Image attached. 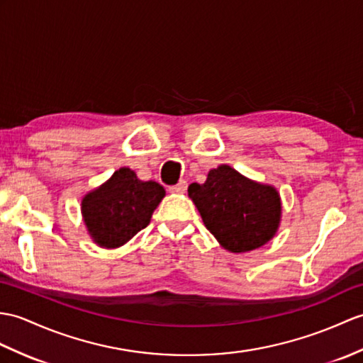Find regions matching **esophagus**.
<instances>
[{
  "label": "esophagus",
  "mask_w": 363,
  "mask_h": 363,
  "mask_svg": "<svg viewBox=\"0 0 363 363\" xmlns=\"http://www.w3.org/2000/svg\"><path fill=\"white\" fill-rule=\"evenodd\" d=\"M185 190H187V182H185V181H181L176 185L168 187V191H172V193H185Z\"/></svg>",
  "instance_id": "obj_1"
}]
</instances>
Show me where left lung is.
I'll return each mask as SVG.
<instances>
[{"mask_svg": "<svg viewBox=\"0 0 363 363\" xmlns=\"http://www.w3.org/2000/svg\"><path fill=\"white\" fill-rule=\"evenodd\" d=\"M189 196L207 230L235 254L263 246L280 223L281 202L277 190L249 181L229 165L210 170L204 184H190Z\"/></svg>", "mask_w": 363, "mask_h": 363, "instance_id": "left-lung-1", "label": "left lung"}]
</instances>
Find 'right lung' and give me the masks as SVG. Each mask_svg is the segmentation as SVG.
<instances>
[{"label": "right lung", "mask_w": 363, "mask_h": 363, "mask_svg": "<svg viewBox=\"0 0 363 363\" xmlns=\"http://www.w3.org/2000/svg\"><path fill=\"white\" fill-rule=\"evenodd\" d=\"M165 196L157 182L138 179L130 168H119L111 179L82 201L89 235L99 246L119 247L150 224L151 215Z\"/></svg>", "instance_id": "right-lung-1"}]
</instances>
